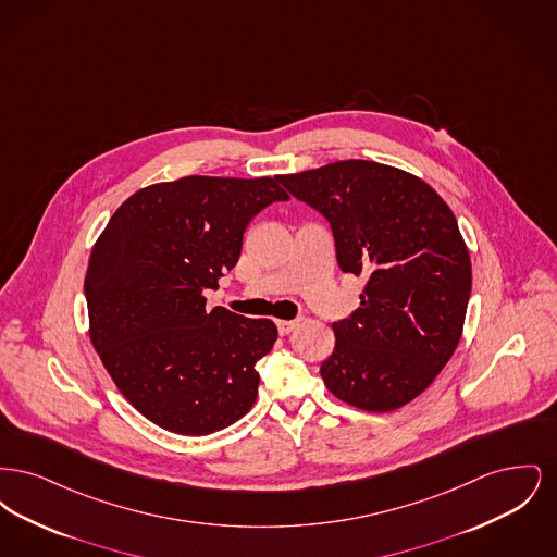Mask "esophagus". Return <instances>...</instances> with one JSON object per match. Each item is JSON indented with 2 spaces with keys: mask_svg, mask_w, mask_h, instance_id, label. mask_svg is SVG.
<instances>
[{
  "mask_svg": "<svg viewBox=\"0 0 557 557\" xmlns=\"http://www.w3.org/2000/svg\"><path fill=\"white\" fill-rule=\"evenodd\" d=\"M294 327H296V321H286V319H280V321H277V332H280V336H288Z\"/></svg>",
  "mask_w": 557,
  "mask_h": 557,
  "instance_id": "esophagus-1",
  "label": "esophagus"
}]
</instances>
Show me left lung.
I'll return each instance as SVG.
<instances>
[{
	"mask_svg": "<svg viewBox=\"0 0 557 557\" xmlns=\"http://www.w3.org/2000/svg\"><path fill=\"white\" fill-rule=\"evenodd\" d=\"M321 212L336 261L361 275V307L332 323L321 377L334 397L393 411L422 395L459 345L472 263L447 202L420 177L371 160H341L277 175Z\"/></svg>",
	"mask_w": 557,
	"mask_h": 557,
	"instance_id": "1",
	"label": "left lung"
}]
</instances>
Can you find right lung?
Instances as JSON below:
<instances>
[{"label": "right lung", "instance_id": "obj_1", "mask_svg": "<svg viewBox=\"0 0 557 557\" xmlns=\"http://www.w3.org/2000/svg\"><path fill=\"white\" fill-rule=\"evenodd\" d=\"M280 200L288 194L273 177L189 175L135 191L94 244L91 345L123 397L160 428L205 436L255 405L257 363L277 327L207 311L202 292L238 263L250 219Z\"/></svg>", "mask_w": 557, "mask_h": 557}]
</instances>
